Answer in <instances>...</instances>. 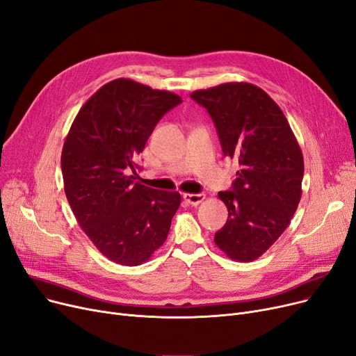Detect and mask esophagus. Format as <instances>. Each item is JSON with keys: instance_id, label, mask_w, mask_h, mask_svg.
Instances as JSON below:
<instances>
[{"instance_id": "34e87169", "label": "esophagus", "mask_w": 356, "mask_h": 356, "mask_svg": "<svg viewBox=\"0 0 356 356\" xmlns=\"http://www.w3.org/2000/svg\"><path fill=\"white\" fill-rule=\"evenodd\" d=\"M184 197V200H185V202H188L190 206H198L200 202L204 200V194H184L182 195Z\"/></svg>"}]
</instances>
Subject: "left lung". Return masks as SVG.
Masks as SVG:
<instances>
[{
	"label": "left lung",
	"instance_id": "obj_1",
	"mask_svg": "<svg viewBox=\"0 0 356 356\" xmlns=\"http://www.w3.org/2000/svg\"><path fill=\"white\" fill-rule=\"evenodd\" d=\"M217 129L225 156L236 159L230 191H220L229 211L214 242L230 259L259 258L284 233L298 207L304 161L282 110L262 88L227 82L190 95Z\"/></svg>",
	"mask_w": 356,
	"mask_h": 356
}]
</instances>
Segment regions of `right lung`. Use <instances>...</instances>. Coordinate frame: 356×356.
<instances>
[{"mask_svg": "<svg viewBox=\"0 0 356 356\" xmlns=\"http://www.w3.org/2000/svg\"><path fill=\"white\" fill-rule=\"evenodd\" d=\"M179 95L118 78L82 106L65 139V194L95 248L110 261L136 266L166 241L179 193L136 182L138 156Z\"/></svg>", "mask_w": 356, "mask_h": 356, "instance_id": "1", "label": "right lung"}]
</instances>
